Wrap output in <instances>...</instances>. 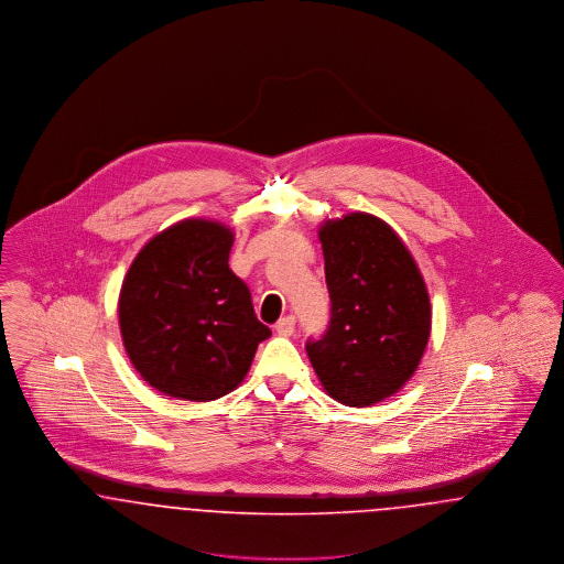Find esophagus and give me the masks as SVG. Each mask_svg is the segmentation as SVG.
<instances>
[{
  "label": "esophagus",
  "instance_id": "1",
  "mask_svg": "<svg viewBox=\"0 0 564 564\" xmlns=\"http://www.w3.org/2000/svg\"><path fill=\"white\" fill-rule=\"evenodd\" d=\"M295 319L292 315H288V317H283V319H279L276 325H274V329H276V334L279 336H292L294 334Z\"/></svg>",
  "mask_w": 564,
  "mask_h": 564
}]
</instances>
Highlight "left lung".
Returning <instances> with one entry per match:
<instances>
[{"mask_svg": "<svg viewBox=\"0 0 564 564\" xmlns=\"http://www.w3.org/2000/svg\"><path fill=\"white\" fill-rule=\"evenodd\" d=\"M329 327L306 352L329 398L375 405L416 372L431 334L427 285L398 232L370 214L319 226Z\"/></svg>", "mask_w": 564, "mask_h": 564, "instance_id": "1", "label": "left lung"}]
</instances>
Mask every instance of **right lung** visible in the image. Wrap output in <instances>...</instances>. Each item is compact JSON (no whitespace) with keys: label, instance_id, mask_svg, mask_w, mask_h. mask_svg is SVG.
<instances>
[{"label":"right lung","instance_id":"1","mask_svg":"<svg viewBox=\"0 0 564 564\" xmlns=\"http://www.w3.org/2000/svg\"><path fill=\"white\" fill-rule=\"evenodd\" d=\"M228 226L189 217L152 237L122 281L118 322L141 378L169 398L212 402L235 391L270 336L249 288L228 267Z\"/></svg>","mask_w":564,"mask_h":564}]
</instances>
